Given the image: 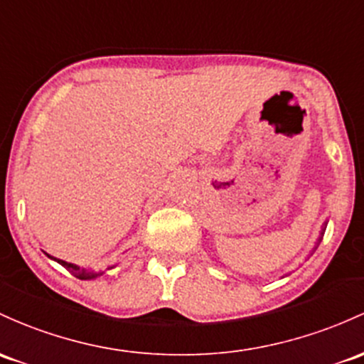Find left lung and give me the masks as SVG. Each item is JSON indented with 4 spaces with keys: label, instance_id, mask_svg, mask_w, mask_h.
Instances as JSON below:
<instances>
[{
    "label": "left lung",
    "instance_id": "left-lung-1",
    "mask_svg": "<svg viewBox=\"0 0 364 364\" xmlns=\"http://www.w3.org/2000/svg\"><path fill=\"white\" fill-rule=\"evenodd\" d=\"M324 230H326V227L323 228V233H324ZM323 233H321V235H323ZM319 242H321V237H319ZM319 242H317V244H319Z\"/></svg>",
    "mask_w": 364,
    "mask_h": 364
}]
</instances>
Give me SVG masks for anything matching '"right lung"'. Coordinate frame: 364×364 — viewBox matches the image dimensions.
I'll list each match as a JSON object with an SVG mask.
<instances>
[{
  "mask_svg": "<svg viewBox=\"0 0 364 364\" xmlns=\"http://www.w3.org/2000/svg\"><path fill=\"white\" fill-rule=\"evenodd\" d=\"M48 258H52V259H55L57 263H60V265L64 267V269H68L70 270V272L75 275V277H78V279H83V281H87V279H95L97 277V275H102L105 272H94V270H87V269H80L78 265H75V263H68V262H64V259H59V258H53V256H50V255H47Z\"/></svg>",
  "mask_w": 364,
  "mask_h": 364,
  "instance_id": "obj_1",
  "label": "right lung"
}]
</instances>
